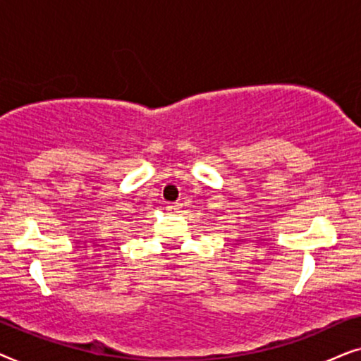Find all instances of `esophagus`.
<instances>
[{
	"label": "esophagus",
	"mask_w": 361,
	"mask_h": 361,
	"mask_svg": "<svg viewBox=\"0 0 361 361\" xmlns=\"http://www.w3.org/2000/svg\"><path fill=\"white\" fill-rule=\"evenodd\" d=\"M181 208V204H178V203H171V204H166V209L168 211H178Z\"/></svg>",
	"instance_id": "esophagus-1"
}]
</instances>
